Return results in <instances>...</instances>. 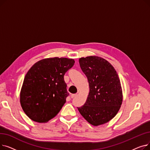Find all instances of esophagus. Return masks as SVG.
I'll list each match as a JSON object with an SVG mask.
<instances>
[{
    "label": "esophagus",
    "instance_id": "34e87169",
    "mask_svg": "<svg viewBox=\"0 0 150 150\" xmlns=\"http://www.w3.org/2000/svg\"><path fill=\"white\" fill-rule=\"evenodd\" d=\"M77 96V94H72V95H71V98H74L75 97H76Z\"/></svg>",
    "mask_w": 150,
    "mask_h": 150
}]
</instances>
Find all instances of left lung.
I'll return each mask as SVG.
<instances>
[{
    "label": "left lung",
    "mask_w": 150,
    "mask_h": 150,
    "mask_svg": "<svg viewBox=\"0 0 150 150\" xmlns=\"http://www.w3.org/2000/svg\"><path fill=\"white\" fill-rule=\"evenodd\" d=\"M87 76L89 92L85 103L78 111L93 126L109 122L119 112L123 101L120 81L114 67L105 59L90 56L79 59Z\"/></svg>",
    "instance_id": "obj_1"
}]
</instances>
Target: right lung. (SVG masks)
I'll use <instances>...</instances> for the list:
<instances>
[{"label": "right lung", "mask_w": 150, "mask_h": 150, "mask_svg": "<svg viewBox=\"0 0 150 150\" xmlns=\"http://www.w3.org/2000/svg\"><path fill=\"white\" fill-rule=\"evenodd\" d=\"M75 60L66 58H45L27 72L20 92V103L31 120L46 123L56 116L68 96L64 80Z\"/></svg>", "instance_id": "1"}]
</instances>
